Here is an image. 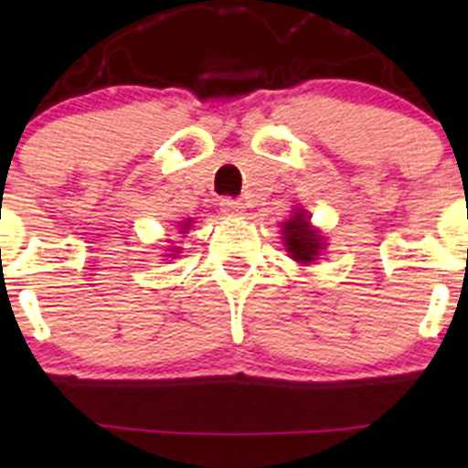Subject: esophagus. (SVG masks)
I'll list each match as a JSON object with an SVG mask.
<instances>
[{
  "label": "esophagus",
  "mask_w": 468,
  "mask_h": 468,
  "mask_svg": "<svg viewBox=\"0 0 468 468\" xmlns=\"http://www.w3.org/2000/svg\"><path fill=\"white\" fill-rule=\"evenodd\" d=\"M219 206H221V212H224V215H230V217L244 215V204H239L238 199H230V197L221 199Z\"/></svg>",
  "instance_id": "1"
}]
</instances>
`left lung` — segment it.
Masks as SVG:
<instances>
[{
  "label": "left lung",
  "mask_w": 468,
  "mask_h": 468,
  "mask_svg": "<svg viewBox=\"0 0 468 468\" xmlns=\"http://www.w3.org/2000/svg\"><path fill=\"white\" fill-rule=\"evenodd\" d=\"M282 239H285L290 258H294L301 264L314 262L319 253L324 251V238L317 229L310 226L308 212L299 210V207H296L294 217H290L282 224Z\"/></svg>",
  "instance_id": "8db88e82"
}]
</instances>
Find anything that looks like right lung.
<instances>
[{"label": "right lung", "mask_w": 468, "mask_h": 468, "mask_svg": "<svg viewBox=\"0 0 468 468\" xmlns=\"http://www.w3.org/2000/svg\"><path fill=\"white\" fill-rule=\"evenodd\" d=\"M190 224H192V219L183 221V224H181V233H187V229H190Z\"/></svg>", "instance_id": "1"}]
</instances>
